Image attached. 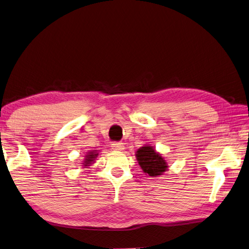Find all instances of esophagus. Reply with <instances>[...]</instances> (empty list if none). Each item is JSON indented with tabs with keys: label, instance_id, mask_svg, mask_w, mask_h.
Wrapping results in <instances>:
<instances>
[{
	"label": "esophagus",
	"instance_id": "1",
	"mask_svg": "<svg viewBox=\"0 0 249 249\" xmlns=\"http://www.w3.org/2000/svg\"><path fill=\"white\" fill-rule=\"evenodd\" d=\"M111 147H112L113 151L120 152V151H123L124 145H123V143H121V142H113L111 144Z\"/></svg>",
	"mask_w": 249,
	"mask_h": 249
}]
</instances>
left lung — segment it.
Returning a JSON list of instances; mask_svg holds the SVG:
<instances>
[{"label": "left lung", "mask_w": 249, "mask_h": 249, "mask_svg": "<svg viewBox=\"0 0 249 249\" xmlns=\"http://www.w3.org/2000/svg\"><path fill=\"white\" fill-rule=\"evenodd\" d=\"M136 157L142 171L149 176L157 177L167 170L166 161L153 146L144 145L140 147L136 153Z\"/></svg>", "instance_id": "1"}]
</instances>
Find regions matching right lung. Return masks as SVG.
<instances>
[{"label":"right lung","instance_id":"1","mask_svg":"<svg viewBox=\"0 0 249 249\" xmlns=\"http://www.w3.org/2000/svg\"><path fill=\"white\" fill-rule=\"evenodd\" d=\"M98 154L96 151H91V152H88V154H86L85 156V160H84V166H89L90 164L94 163V160L95 158L97 157Z\"/></svg>","mask_w":249,"mask_h":249}]
</instances>
